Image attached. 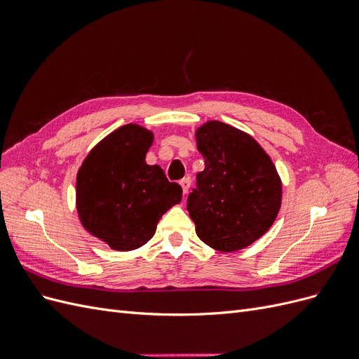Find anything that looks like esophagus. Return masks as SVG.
Instances as JSON below:
<instances>
[{"label":"esophagus","mask_w":359,"mask_h":359,"mask_svg":"<svg viewBox=\"0 0 359 359\" xmlns=\"http://www.w3.org/2000/svg\"><path fill=\"white\" fill-rule=\"evenodd\" d=\"M181 189H182V193L184 194H187L189 193V189H190V186H191V181H190V178H184V180H181Z\"/></svg>","instance_id":"obj_1"}]
</instances>
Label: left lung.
Segmentation results:
<instances>
[{"mask_svg":"<svg viewBox=\"0 0 359 359\" xmlns=\"http://www.w3.org/2000/svg\"><path fill=\"white\" fill-rule=\"evenodd\" d=\"M205 169L187 199L201 240L236 252L265 235L281 206V180L273 160L243 130L208 121L196 130Z\"/></svg>","mask_w":359,"mask_h":359,"instance_id":"1","label":"left lung"}]
</instances>
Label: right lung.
<instances>
[{
  "label": "right lung",
  "mask_w": 359,
  "mask_h": 359,
  "mask_svg": "<svg viewBox=\"0 0 359 359\" xmlns=\"http://www.w3.org/2000/svg\"><path fill=\"white\" fill-rule=\"evenodd\" d=\"M153 140L142 126L119 127L90 151L76 178L82 226L116 252L147 244L161 215L182 198V189L160 166L147 165Z\"/></svg>",
  "instance_id": "obj_1"
}]
</instances>
